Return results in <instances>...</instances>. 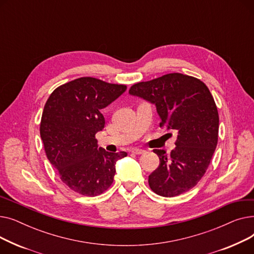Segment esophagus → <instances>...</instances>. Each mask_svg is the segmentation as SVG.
I'll list each match as a JSON object with an SVG mask.
<instances>
[{"instance_id":"1","label":"esophagus","mask_w":254,"mask_h":254,"mask_svg":"<svg viewBox=\"0 0 254 254\" xmlns=\"http://www.w3.org/2000/svg\"><path fill=\"white\" fill-rule=\"evenodd\" d=\"M131 152L135 153V154H143L146 151L144 149H141V148H134V149H131Z\"/></svg>"}]
</instances>
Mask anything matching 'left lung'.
<instances>
[{
  "label": "left lung",
  "instance_id": "obj_1",
  "mask_svg": "<svg viewBox=\"0 0 254 254\" xmlns=\"http://www.w3.org/2000/svg\"><path fill=\"white\" fill-rule=\"evenodd\" d=\"M128 93L155 105L159 127L178 134L169 155L153 150L159 166L148 177L150 189L166 197L191 190L206 173L218 140V111L210 90L194 77L171 73L134 84Z\"/></svg>",
  "mask_w": 254,
  "mask_h": 254
}]
</instances>
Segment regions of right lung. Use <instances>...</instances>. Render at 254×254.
<instances>
[{"instance_id": "add662e5", "label": "right lung", "mask_w": 254, "mask_h": 254, "mask_svg": "<svg viewBox=\"0 0 254 254\" xmlns=\"http://www.w3.org/2000/svg\"><path fill=\"white\" fill-rule=\"evenodd\" d=\"M126 90L123 84L82 77L58 87L44 106L40 135L48 161L80 194L104 192L113 182L116 162L127 155L106 151L95 137L105 126L102 109Z\"/></svg>"}]
</instances>
